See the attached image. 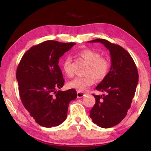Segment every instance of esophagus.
I'll list each match as a JSON object with an SVG mask.
<instances>
[{"mask_svg":"<svg viewBox=\"0 0 151 151\" xmlns=\"http://www.w3.org/2000/svg\"><path fill=\"white\" fill-rule=\"evenodd\" d=\"M85 95H86V94L84 93L80 92V91L77 92V97L78 98H82V97H83Z\"/></svg>","mask_w":151,"mask_h":151,"instance_id":"34e87169","label":"esophagus"}]
</instances>
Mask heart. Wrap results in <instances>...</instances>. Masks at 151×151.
<instances>
[{
	"label": "heart",
	"mask_w": 151,
	"mask_h": 151,
	"mask_svg": "<svg viewBox=\"0 0 151 151\" xmlns=\"http://www.w3.org/2000/svg\"><path fill=\"white\" fill-rule=\"evenodd\" d=\"M77 55L89 64L86 70L87 76H76L68 82L67 86L79 91H85L95 83V79L101 81L106 77L110 69V62L106 58L101 57L97 51L91 49H84L79 51ZM62 67L67 76H71V60L67 57L64 59Z\"/></svg>",
	"instance_id": "obj_1"
}]
</instances>
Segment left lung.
<instances>
[{"mask_svg":"<svg viewBox=\"0 0 151 151\" xmlns=\"http://www.w3.org/2000/svg\"><path fill=\"white\" fill-rule=\"evenodd\" d=\"M89 42H100L110 52L111 68L108 75L96 87L106 94L96 95L95 104L89 111L93 122L102 128H110L126 117L135 95L138 72L130 54L119 45L104 39Z\"/></svg>","mask_w":151,"mask_h":151,"instance_id":"1","label":"left lung"}]
</instances>
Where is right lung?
Returning <instances> with one entry per match:
<instances>
[{
    "instance_id": "right-lung-1",
    "label": "right lung",
    "mask_w": 151,
    "mask_h": 151,
    "mask_svg": "<svg viewBox=\"0 0 151 151\" xmlns=\"http://www.w3.org/2000/svg\"><path fill=\"white\" fill-rule=\"evenodd\" d=\"M75 44L45 41L32 47L19 63L16 78L21 100L41 126L62 124L67 118L69 102L77 97L74 89L57 91L65 82L59 59Z\"/></svg>"
}]
</instances>
